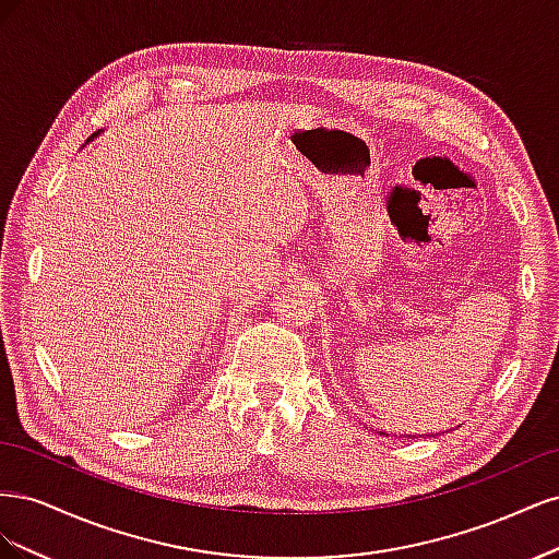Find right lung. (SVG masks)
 <instances>
[{
	"label": "right lung",
	"instance_id": "right-lung-1",
	"mask_svg": "<svg viewBox=\"0 0 559 559\" xmlns=\"http://www.w3.org/2000/svg\"><path fill=\"white\" fill-rule=\"evenodd\" d=\"M97 134H99V132H95V134H93V138H97ZM93 138H91V140H93ZM91 140H88V142H91Z\"/></svg>",
	"mask_w": 559,
	"mask_h": 559
}]
</instances>
